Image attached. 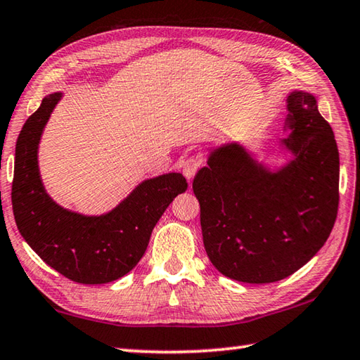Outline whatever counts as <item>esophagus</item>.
I'll return each instance as SVG.
<instances>
[{
  "label": "esophagus",
  "instance_id": "esophagus-1",
  "mask_svg": "<svg viewBox=\"0 0 360 360\" xmlns=\"http://www.w3.org/2000/svg\"><path fill=\"white\" fill-rule=\"evenodd\" d=\"M201 167V160L196 159V158H190L184 162V165H182V173H184V176L187 179H192L193 176L196 174V172L200 170Z\"/></svg>",
  "mask_w": 360,
  "mask_h": 360
}]
</instances>
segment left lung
I'll use <instances>...</instances> for the list:
<instances>
[{"label": "left lung", "mask_w": 360, "mask_h": 360, "mask_svg": "<svg viewBox=\"0 0 360 360\" xmlns=\"http://www.w3.org/2000/svg\"><path fill=\"white\" fill-rule=\"evenodd\" d=\"M285 160H260L237 140L210 150L193 179L202 242L224 276L266 284L307 264L333 231L340 160L334 132L306 90L287 95Z\"/></svg>", "instance_id": "8db88e82"}]
</instances>
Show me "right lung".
<instances>
[{
	"mask_svg": "<svg viewBox=\"0 0 360 360\" xmlns=\"http://www.w3.org/2000/svg\"><path fill=\"white\" fill-rule=\"evenodd\" d=\"M62 91L41 100L17 140L12 209L26 243L51 269L79 284H105L129 273L143 257L165 209L187 190L181 173L143 179L114 209L87 215L62 207L45 190L39 168L41 134Z\"/></svg>",
	"mask_w": 360,
	"mask_h": 360,
	"instance_id": "obj_1",
	"label": "right lung"
}]
</instances>
